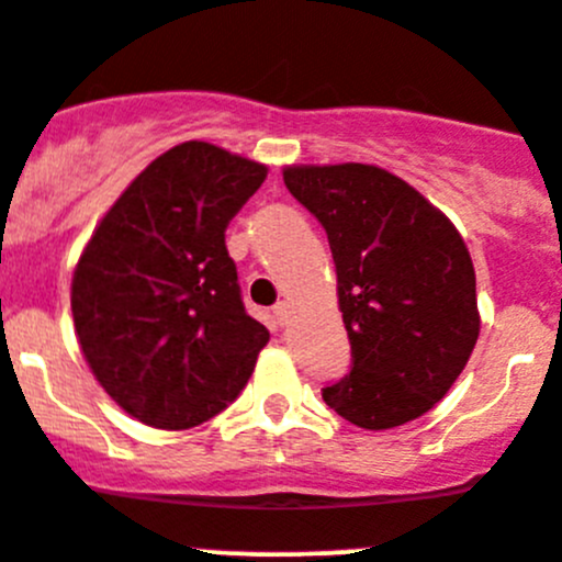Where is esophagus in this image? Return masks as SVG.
Wrapping results in <instances>:
<instances>
[{"label": "esophagus", "instance_id": "34e87169", "mask_svg": "<svg viewBox=\"0 0 562 562\" xmlns=\"http://www.w3.org/2000/svg\"><path fill=\"white\" fill-rule=\"evenodd\" d=\"M274 316H277V322L285 324L288 316H291V302H285V299H282V302H277V305H274Z\"/></svg>", "mask_w": 562, "mask_h": 562}]
</instances>
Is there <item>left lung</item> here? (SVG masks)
Returning <instances> with one entry per match:
<instances>
[{
    "mask_svg": "<svg viewBox=\"0 0 562 562\" xmlns=\"http://www.w3.org/2000/svg\"><path fill=\"white\" fill-rule=\"evenodd\" d=\"M282 180L327 229L352 344V371L324 387V402L363 429L402 427L432 411L480 338L463 235L380 166H285Z\"/></svg>",
    "mask_w": 562,
    "mask_h": 562,
    "instance_id": "left-lung-1",
    "label": "left lung"
}]
</instances>
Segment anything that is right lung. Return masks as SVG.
<instances>
[{"mask_svg": "<svg viewBox=\"0 0 562 562\" xmlns=\"http://www.w3.org/2000/svg\"><path fill=\"white\" fill-rule=\"evenodd\" d=\"M263 162L186 140L146 166L93 229L71 277L82 358L115 405L191 429L244 391L269 329L244 311L224 229Z\"/></svg>", "mask_w": 562, "mask_h": 562, "instance_id": "obj_1", "label": "right lung"}]
</instances>
